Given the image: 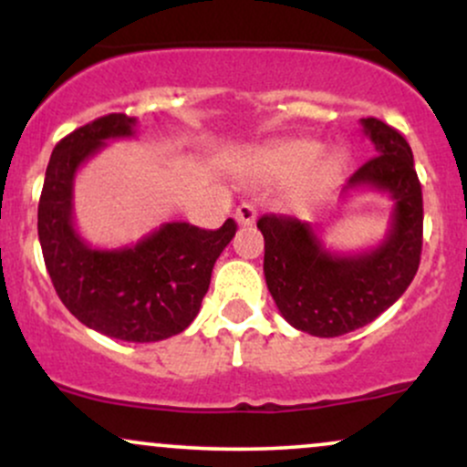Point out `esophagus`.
I'll return each mask as SVG.
<instances>
[{
	"instance_id": "34e87169",
	"label": "esophagus",
	"mask_w": 467,
	"mask_h": 467,
	"mask_svg": "<svg viewBox=\"0 0 467 467\" xmlns=\"http://www.w3.org/2000/svg\"><path fill=\"white\" fill-rule=\"evenodd\" d=\"M256 219V206L252 202H244L237 208V223L239 226H252Z\"/></svg>"
}]
</instances>
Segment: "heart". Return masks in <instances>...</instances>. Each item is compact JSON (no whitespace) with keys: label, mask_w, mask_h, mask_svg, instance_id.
I'll use <instances>...</instances> for the list:
<instances>
[{"label":"heart","mask_w":467,"mask_h":467,"mask_svg":"<svg viewBox=\"0 0 467 467\" xmlns=\"http://www.w3.org/2000/svg\"><path fill=\"white\" fill-rule=\"evenodd\" d=\"M318 153H320L318 142H309V140L283 142L278 144V147L267 149V151L256 153L254 158L250 160V169L254 171V173L264 175V178H272V180L298 178V175H303L305 171L316 162ZM336 169H337L336 155L323 158L314 166V180L327 182L336 173Z\"/></svg>","instance_id":"1"}]
</instances>
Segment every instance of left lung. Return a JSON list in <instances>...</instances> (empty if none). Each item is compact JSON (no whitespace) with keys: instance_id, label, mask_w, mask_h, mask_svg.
<instances>
[{"instance_id":"obj_1","label":"left lung","mask_w":467,"mask_h":467,"mask_svg":"<svg viewBox=\"0 0 467 467\" xmlns=\"http://www.w3.org/2000/svg\"><path fill=\"white\" fill-rule=\"evenodd\" d=\"M360 122L378 155L351 175L342 192H389L395 206L382 244L358 254H336L301 219L264 215L256 222L265 239V283L278 312L292 327L318 337L371 323L406 292L420 267L423 202L409 142L378 118Z\"/></svg>"}]
</instances>
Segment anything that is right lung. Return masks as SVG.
Instances as JSON below:
<instances>
[{
    "mask_svg": "<svg viewBox=\"0 0 467 467\" xmlns=\"http://www.w3.org/2000/svg\"><path fill=\"white\" fill-rule=\"evenodd\" d=\"M136 118L109 114L78 127L57 144L39 200V241L58 298L89 329L125 342L171 337L200 314L213 265L237 233L171 222L133 245L92 248L74 228L77 171L107 140L131 138Z\"/></svg>",
    "mask_w": 467,
    "mask_h": 467,
    "instance_id": "add662e5",
    "label": "right lung"
}]
</instances>
